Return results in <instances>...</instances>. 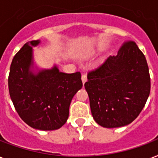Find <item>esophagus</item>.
<instances>
[{"instance_id":"1","label":"esophagus","mask_w":158,"mask_h":158,"mask_svg":"<svg viewBox=\"0 0 158 158\" xmlns=\"http://www.w3.org/2000/svg\"><path fill=\"white\" fill-rule=\"evenodd\" d=\"M81 79H82V82H83V84H84V83L87 81V76H86L85 74H83L81 77Z\"/></svg>"}]
</instances>
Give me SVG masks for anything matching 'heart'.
Listing matches in <instances>:
<instances>
[{
  "label": "heart",
  "instance_id": "b5f03b06",
  "mask_svg": "<svg viewBox=\"0 0 158 158\" xmlns=\"http://www.w3.org/2000/svg\"><path fill=\"white\" fill-rule=\"evenodd\" d=\"M95 51H96V50H95V49H91V50H89L88 52L85 53V54H84V57H88L89 55H92L93 53H94Z\"/></svg>",
  "mask_w": 158,
  "mask_h": 158
}]
</instances>
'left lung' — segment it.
<instances>
[{"label": "left lung", "instance_id": "obj_1", "mask_svg": "<svg viewBox=\"0 0 158 158\" xmlns=\"http://www.w3.org/2000/svg\"><path fill=\"white\" fill-rule=\"evenodd\" d=\"M87 78L84 87L93 118L107 128L131 123L143 110L150 94L146 58L132 41L90 71Z\"/></svg>", "mask_w": 158, "mask_h": 158}]
</instances>
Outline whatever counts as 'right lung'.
Here are the masks:
<instances>
[{
    "mask_svg": "<svg viewBox=\"0 0 158 158\" xmlns=\"http://www.w3.org/2000/svg\"><path fill=\"white\" fill-rule=\"evenodd\" d=\"M41 41L27 42L14 56L10 69V96L24 122L43 131L59 129L67 121L69 109L83 84L79 72H60L57 64L42 69L36 64L33 48Z\"/></svg>",
    "mask_w": 158,
    "mask_h": 158,
    "instance_id": "obj_1",
    "label": "right lung"
}]
</instances>
